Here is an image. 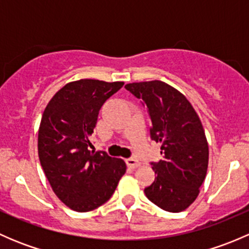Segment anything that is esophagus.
I'll use <instances>...</instances> for the list:
<instances>
[{"label":"esophagus","instance_id":"1","mask_svg":"<svg viewBox=\"0 0 249 249\" xmlns=\"http://www.w3.org/2000/svg\"><path fill=\"white\" fill-rule=\"evenodd\" d=\"M126 165L130 169H137L141 165V162L137 159H135V158H129V159H126Z\"/></svg>","mask_w":249,"mask_h":249}]
</instances>
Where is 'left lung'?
Returning <instances> with one entry per match:
<instances>
[{
	"label": "left lung",
	"mask_w": 249,
	"mask_h": 249,
	"mask_svg": "<svg viewBox=\"0 0 249 249\" xmlns=\"http://www.w3.org/2000/svg\"><path fill=\"white\" fill-rule=\"evenodd\" d=\"M142 100L152 120L150 137L161 143L162 160L152 162L155 180L144 188L153 203L167 212H182L200 193L208 166V143L201 120L187 97L161 82L125 85Z\"/></svg>",
	"instance_id": "left-lung-1"
}]
</instances>
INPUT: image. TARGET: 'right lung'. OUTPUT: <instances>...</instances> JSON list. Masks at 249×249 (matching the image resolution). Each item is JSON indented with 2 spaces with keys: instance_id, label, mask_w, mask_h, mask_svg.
<instances>
[{
  "instance_id": "1",
  "label": "right lung",
  "mask_w": 249,
  "mask_h": 249,
  "mask_svg": "<svg viewBox=\"0 0 249 249\" xmlns=\"http://www.w3.org/2000/svg\"><path fill=\"white\" fill-rule=\"evenodd\" d=\"M123 82L67 83L47 105L38 130V157L50 187L67 207L89 212L108 201L126 171L124 160L89 150L99 110Z\"/></svg>"
}]
</instances>
